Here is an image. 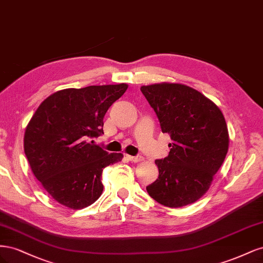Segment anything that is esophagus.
Wrapping results in <instances>:
<instances>
[{
  "label": "esophagus",
  "instance_id": "esophagus-1",
  "mask_svg": "<svg viewBox=\"0 0 263 263\" xmlns=\"http://www.w3.org/2000/svg\"><path fill=\"white\" fill-rule=\"evenodd\" d=\"M127 158H128V160L132 162H139L144 159V157L141 156H127Z\"/></svg>",
  "mask_w": 263,
  "mask_h": 263
}]
</instances>
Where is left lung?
<instances>
[{
    "label": "left lung",
    "mask_w": 263,
    "mask_h": 263,
    "mask_svg": "<svg viewBox=\"0 0 263 263\" xmlns=\"http://www.w3.org/2000/svg\"><path fill=\"white\" fill-rule=\"evenodd\" d=\"M140 91L154 108L164 134L168 157L158 159V179L146 189L159 204L182 208L211 186L225 160L229 136L220 109L202 93L179 83L144 85Z\"/></svg>",
    "instance_id": "1"
}]
</instances>
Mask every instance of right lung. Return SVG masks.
I'll use <instances>...</instances> for the list:
<instances>
[{
	"instance_id": "right-lung-1",
	"label": "right lung",
	"mask_w": 263,
	"mask_h": 263,
	"mask_svg": "<svg viewBox=\"0 0 263 263\" xmlns=\"http://www.w3.org/2000/svg\"><path fill=\"white\" fill-rule=\"evenodd\" d=\"M127 87L121 83L61 90L31 117L24 150L34 176L58 203L81 210L101 196L103 169L123 155H108L89 140L104 134L103 118Z\"/></svg>"
}]
</instances>
